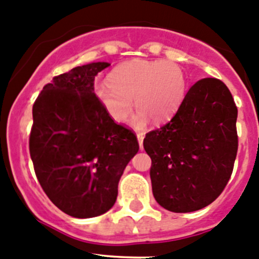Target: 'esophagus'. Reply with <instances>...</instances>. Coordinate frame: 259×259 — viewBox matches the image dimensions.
I'll return each instance as SVG.
<instances>
[{
    "label": "esophagus",
    "instance_id": "esophagus-1",
    "mask_svg": "<svg viewBox=\"0 0 259 259\" xmlns=\"http://www.w3.org/2000/svg\"><path fill=\"white\" fill-rule=\"evenodd\" d=\"M138 141H139V146H140V150H143V141H144V134L143 133H138L137 134Z\"/></svg>",
    "mask_w": 259,
    "mask_h": 259
}]
</instances>
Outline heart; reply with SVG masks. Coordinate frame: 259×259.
I'll use <instances>...</instances> for the list:
<instances>
[{
	"label": "heart",
	"mask_w": 259,
	"mask_h": 259,
	"mask_svg": "<svg viewBox=\"0 0 259 259\" xmlns=\"http://www.w3.org/2000/svg\"><path fill=\"white\" fill-rule=\"evenodd\" d=\"M95 94L103 109L115 122H124L132 111L133 98L139 108L133 126L140 129L149 119H170L184 102L187 79L184 69L161 59H133L113 69L108 81L95 84Z\"/></svg>",
	"instance_id": "b5f03b06"
}]
</instances>
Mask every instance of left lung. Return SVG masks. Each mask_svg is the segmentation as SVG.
<instances>
[{
    "mask_svg": "<svg viewBox=\"0 0 259 259\" xmlns=\"http://www.w3.org/2000/svg\"><path fill=\"white\" fill-rule=\"evenodd\" d=\"M237 107L216 78L196 81L167 124L146 134L152 194L161 207L185 213L213 202L233 170Z\"/></svg>",
    "mask_w": 259,
    "mask_h": 259,
    "instance_id": "8db88e82",
    "label": "left lung"
}]
</instances>
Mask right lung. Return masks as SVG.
Here are the masks:
<instances>
[{
  "label": "right lung",
  "mask_w": 259,
  "mask_h": 259,
  "mask_svg": "<svg viewBox=\"0 0 259 259\" xmlns=\"http://www.w3.org/2000/svg\"><path fill=\"white\" fill-rule=\"evenodd\" d=\"M75 67L43 87L33 104L29 154L43 191L64 213L91 219L114 206L138 139L118 125L94 93V78L109 67Z\"/></svg>",
  "instance_id": "right-lung-1"
}]
</instances>
